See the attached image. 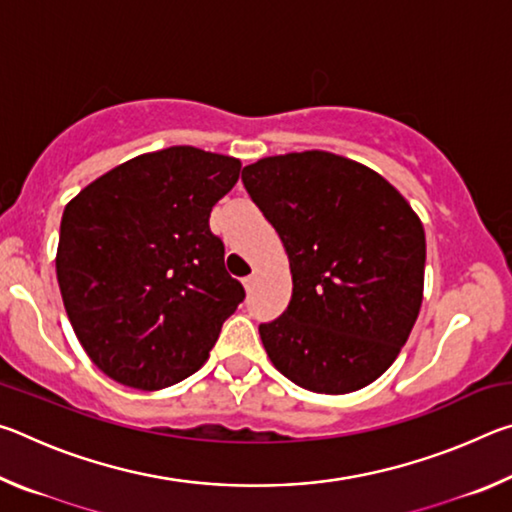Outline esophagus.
Listing matches in <instances>:
<instances>
[{
  "mask_svg": "<svg viewBox=\"0 0 512 512\" xmlns=\"http://www.w3.org/2000/svg\"><path fill=\"white\" fill-rule=\"evenodd\" d=\"M255 284H257V273L253 271V273L244 277V287H246V291H253Z\"/></svg>",
  "mask_w": 512,
  "mask_h": 512,
  "instance_id": "34e87169",
  "label": "esophagus"
}]
</instances>
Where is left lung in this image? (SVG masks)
Here are the masks:
<instances>
[{
	"label": "left lung",
	"instance_id": "1",
	"mask_svg": "<svg viewBox=\"0 0 512 512\" xmlns=\"http://www.w3.org/2000/svg\"><path fill=\"white\" fill-rule=\"evenodd\" d=\"M241 183L287 248V311L259 325L273 366L314 393L368 386L400 354L424 287L422 223L368 167L327 151L248 164Z\"/></svg>",
	"mask_w": 512,
	"mask_h": 512
}]
</instances>
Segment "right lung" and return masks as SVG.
I'll use <instances>...</instances> for the list:
<instances>
[{
    "label": "right lung",
    "instance_id": "obj_1",
    "mask_svg": "<svg viewBox=\"0 0 512 512\" xmlns=\"http://www.w3.org/2000/svg\"><path fill=\"white\" fill-rule=\"evenodd\" d=\"M241 162L194 146L119 164L69 201L56 275L76 336L119 384L158 391L210 357L246 291L210 212Z\"/></svg>",
    "mask_w": 512,
    "mask_h": 512
}]
</instances>
